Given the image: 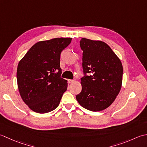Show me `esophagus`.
Wrapping results in <instances>:
<instances>
[{"label": "esophagus", "instance_id": "1", "mask_svg": "<svg viewBox=\"0 0 147 147\" xmlns=\"http://www.w3.org/2000/svg\"><path fill=\"white\" fill-rule=\"evenodd\" d=\"M74 82V80H71V79H68V82L70 84V83H73Z\"/></svg>", "mask_w": 147, "mask_h": 147}]
</instances>
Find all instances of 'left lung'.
Segmentation results:
<instances>
[{
	"instance_id": "8db88e82",
	"label": "left lung",
	"mask_w": 147,
	"mask_h": 147,
	"mask_svg": "<svg viewBox=\"0 0 147 147\" xmlns=\"http://www.w3.org/2000/svg\"><path fill=\"white\" fill-rule=\"evenodd\" d=\"M82 53L84 76L82 91L76 96L79 104L92 112L107 109L121 90L123 68L109 45L102 41L82 38L80 40Z\"/></svg>"
}]
</instances>
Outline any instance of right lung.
Returning a JSON list of instances; mask_svg holds the SVG:
<instances>
[{
  "label": "right lung",
  "instance_id": "right-lung-1",
  "mask_svg": "<svg viewBox=\"0 0 147 147\" xmlns=\"http://www.w3.org/2000/svg\"><path fill=\"white\" fill-rule=\"evenodd\" d=\"M71 38H55L35 44L21 60L17 82L21 96L33 111L45 113L56 109L67 91L61 77L60 55Z\"/></svg>",
  "mask_w": 147,
  "mask_h": 147
}]
</instances>
